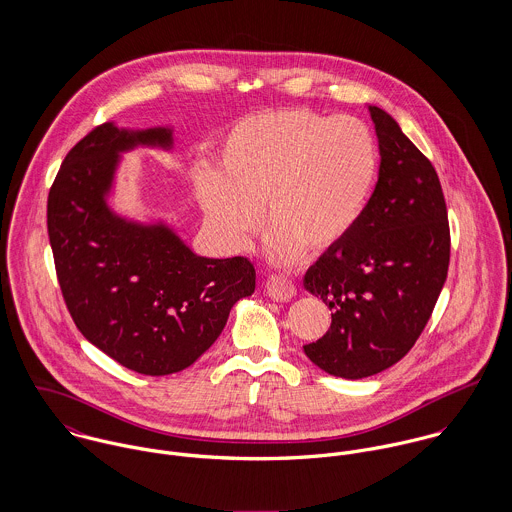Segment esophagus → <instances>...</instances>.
Segmentation results:
<instances>
[{
	"mask_svg": "<svg viewBox=\"0 0 512 512\" xmlns=\"http://www.w3.org/2000/svg\"><path fill=\"white\" fill-rule=\"evenodd\" d=\"M266 293L276 301H290L292 297H295V286L288 278L270 276L266 280Z\"/></svg>",
	"mask_w": 512,
	"mask_h": 512,
	"instance_id": "1",
	"label": "esophagus"
}]
</instances>
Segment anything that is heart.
<instances>
[{"label": "heart", "instance_id": "b5f03b06", "mask_svg": "<svg viewBox=\"0 0 512 512\" xmlns=\"http://www.w3.org/2000/svg\"><path fill=\"white\" fill-rule=\"evenodd\" d=\"M376 177L378 149L361 120L295 108L238 122L220 149L219 171L203 169L195 187L205 219L236 250L266 207L268 254L293 264L357 228Z\"/></svg>", "mask_w": 512, "mask_h": 512}]
</instances>
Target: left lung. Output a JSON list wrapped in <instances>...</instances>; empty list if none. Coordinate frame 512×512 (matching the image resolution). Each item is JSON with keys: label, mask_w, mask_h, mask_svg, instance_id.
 Returning <instances> with one entry per match:
<instances>
[{"label": "left lung", "mask_w": 512, "mask_h": 512, "mask_svg": "<svg viewBox=\"0 0 512 512\" xmlns=\"http://www.w3.org/2000/svg\"><path fill=\"white\" fill-rule=\"evenodd\" d=\"M380 167L357 228L303 276L331 309V327L303 345L321 370L357 380L396 365L424 331L449 266L438 173L398 122L368 104Z\"/></svg>", "instance_id": "8db88e82"}]
</instances>
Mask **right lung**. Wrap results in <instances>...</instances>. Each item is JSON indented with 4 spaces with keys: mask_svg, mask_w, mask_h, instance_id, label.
<instances>
[{
    "mask_svg": "<svg viewBox=\"0 0 512 512\" xmlns=\"http://www.w3.org/2000/svg\"><path fill=\"white\" fill-rule=\"evenodd\" d=\"M171 151L173 128L106 122L67 153L49 191L47 228L57 278L78 331L134 372L193 365L219 337L234 303L256 288L248 258L195 254L163 220L110 207L122 153Z\"/></svg>",
    "mask_w": 512,
    "mask_h": 512,
    "instance_id": "right-lung-1",
    "label": "right lung"
}]
</instances>
